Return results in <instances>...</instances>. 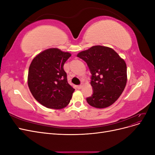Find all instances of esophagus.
Here are the masks:
<instances>
[{"instance_id": "34e87169", "label": "esophagus", "mask_w": 155, "mask_h": 155, "mask_svg": "<svg viewBox=\"0 0 155 155\" xmlns=\"http://www.w3.org/2000/svg\"><path fill=\"white\" fill-rule=\"evenodd\" d=\"M82 87H83V85H81L77 86V88H78V89H81Z\"/></svg>"}]
</instances>
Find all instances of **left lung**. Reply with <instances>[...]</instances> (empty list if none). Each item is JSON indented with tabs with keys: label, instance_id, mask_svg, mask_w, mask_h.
<instances>
[{
	"label": "left lung",
	"instance_id": "8db88e82",
	"mask_svg": "<svg viewBox=\"0 0 155 155\" xmlns=\"http://www.w3.org/2000/svg\"><path fill=\"white\" fill-rule=\"evenodd\" d=\"M77 56L87 63L92 74L93 94L88 104L98 109L110 106L122 94L127 81V65L124 59L111 48L93 46Z\"/></svg>",
	"mask_w": 155,
	"mask_h": 155
}]
</instances>
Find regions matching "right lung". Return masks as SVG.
I'll use <instances>...</instances> for the list:
<instances>
[{
    "label": "right lung",
    "instance_id": "1",
    "mask_svg": "<svg viewBox=\"0 0 155 155\" xmlns=\"http://www.w3.org/2000/svg\"><path fill=\"white\" fill-rule=\"evenodd\" d=\"M70 56L59 48H48L37 54L30 65V91L37 101L48 109H63L71 100L75 89L68 83L63 68Z\"/></svg>",
    "mask_w": 155,
    "mask_h": 155
}]
</instances>
